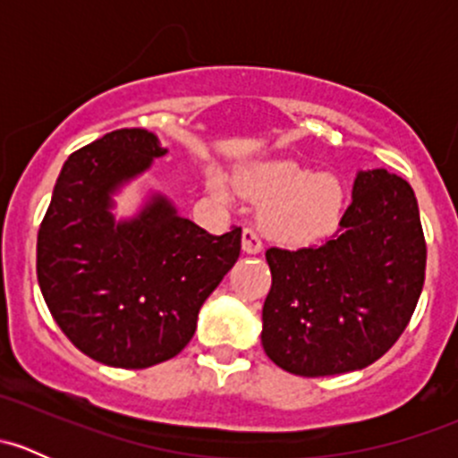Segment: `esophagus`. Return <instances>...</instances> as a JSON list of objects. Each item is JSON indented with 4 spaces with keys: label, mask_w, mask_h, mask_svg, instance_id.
<instances>
[{
    "label": "esophagus",
    "mask_w": 458,
    "mask_h": 458,
    "mask_svg": "<svg viewBox=\"0 0 458 458\" xmlns=\"http://www.w3.org/2000/svg\"><path fill=\"white\" fill-rule=\"evenodd\" d=\"M242 243H243V250H246L248 255H257V252H261V248H263L261 234H259V230L252 228V225L243 228Z\"/></svg>",
    "instance_id": "34e87169"
}]
</instances>
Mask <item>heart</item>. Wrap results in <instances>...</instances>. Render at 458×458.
I'll list each match as a JSON object with an SVG mask.
<instances>
[{
    "mask_svg": "<svg viewBox=\"0 0 458 458\" xmlns=\"http://www.w3.org/2000/svg\"><path fill=\"white\" fill-rule=\"evenodd\" d=\"M219 199L228 201L230 192L219 177L210 179ZM239 188L250 199L266 203L263 225L284 242H312L339 224L344 210V183L335 174H317L297 161H270L239 177Z\"/></svg>",
    "mask_w": 458,
    "mask_h": 458,
    "instance_id": "1",
    "label": "heart"
}]
</instances>
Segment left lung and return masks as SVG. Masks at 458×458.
Returning a JSON list of instances; mask_svg holds the SVG:
<instances>
[{
    "instance_id": "obj_1",
    "label": "left lung",
    "mask_w": 458,
    "mask_h": 458,
    "mask_svg": "<svg viewBox=\"0 0 458 458\" xmlns=\"http://www.w3.org/2000/svg\"><path fill=\"white\" fill-rule=\"evenodd\" d=\"M414 191L386 168L359 173L339 228L321 246L267 248V357L299 377L361 370L403 335L426 279Z\"/></svg>"
}]
</instances>
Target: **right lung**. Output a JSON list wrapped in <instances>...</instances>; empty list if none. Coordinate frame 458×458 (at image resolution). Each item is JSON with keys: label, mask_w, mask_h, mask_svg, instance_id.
I'll return each instance as SVG.
<instances>
[{"label": "right lung", "mask_w": 458, "mask_h": 458, "mask_svg": "<svg viewBox=\"0 0 458 458\" xmlns=\"http://www.w3.org/2000/svg\"><path fill=\"white\" fill-rule=\"evenodd\" d=\"M165 155L152 132L122 128L68 157L37 234V279L57 326L95 361L126 370L177 357L197 315L242 250L155 195L114 221L113 195Z\"/></svg>", "instance_id": "obj_1"}]
</instances>
